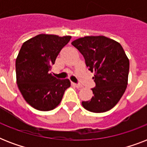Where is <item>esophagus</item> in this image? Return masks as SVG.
<instances>
[{
  "label": "esophagus",
  "instance_id": "obj_1",
  "mask_svg": "<svg viewBox=\"0 0 147 147\" xmlns=\"http://www.w3.org/2000/svg\"><path fill=\"white\" fill-rule=\"evenodd\" d=\"M71 85H74V86L77 88H80L82 87V85H78V84H76V83H74V82H71Z\"/></svg>",
  "mask_w": 147,
  "mask_h": 147
}]
</instances>
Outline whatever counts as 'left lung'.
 <instances>
[{
  "instance_id": "left-lung-1",
  "label": "left lung",
  "mask_w": 147,
  "mask_h": 147,
  "mask_svg": "<svg viewBox=\"0 0 147 147\" xmlns=\"http://www.w3.org/2000/svg\"><path fill=\"white\" fill-rule=\"evenodd\" d=\"M71 45L84 56L88 70L94 71L93 97L82 101L85 109L94 113L109 111L117 104L127 88L129 59L119 42L104 36H85Z\"/></svg>"
}]
</instances>
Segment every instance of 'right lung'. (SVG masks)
<instances>
[{
	"instance_id": "obj_1",
	"label": "right lung",
	"mask_w": 147,
	"mask_h": 147,
	"mask_svg": "<svg viewBox=\"0 0 147 147\" xmlns=\"http://www.w3.org/2000/svg\"><path fill=\"white\" fill-rule=\"evenodd\" d=\"M70 36L40 34L23 43L16 59L17 84L26 102L39 111H48L59 105L69 79H57L49 71Z\"/></svg>"
}]
</instances>
